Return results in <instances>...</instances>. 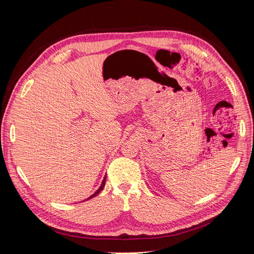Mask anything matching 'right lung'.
Wrapping results in <instances>:
<instances>
[{
    "label": "right lung",
    "instance_id": "obj_1",
    "mask_svg": "<svg viewBox=\"0 0 254 254\" xmlns=\"http://www.w3.org/2000/svg\"><path fill=\"white\" fill-rule=\"evenodd\" d=\"M105 182H106V176L104 177V179H103V181H102V184H101V186H100V188L98 189V190L95 192V193H93V194H91L88 198H86V199H89V198H91V197H93V196H96L98 193H100L101 192V190L104 189V186H105Z\"/></svg>",
    "mask_w": 254,
    "mask_h": 254
}]
</instances>
